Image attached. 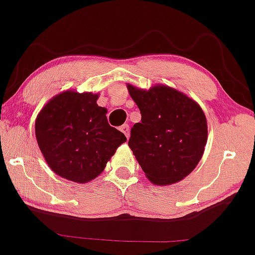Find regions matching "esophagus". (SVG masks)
I'll list each match as a JSON object with an SVG mask.
<instances>
[{
	"label": "esophagus",
	"mask_w": 255,
	"mask_h": 255,
	"mask_svg": "<svg viewBox=\"0 0 255 255\" xmlns=\"http://www.w3.org/2000/svg\"><path fill=\"white\" fill-rule=\"evenodd\" d=\"M120 130H121L122 133L125 134L127 139H128V137H129V126H128V125L121 126V127H120Z\"/></svg>",
	"instance_id": "esophagus-1"
}]
</instances>
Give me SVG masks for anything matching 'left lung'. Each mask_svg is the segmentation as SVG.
Listing matches in <instances>:
<instances>
[{
    "mask_svg": "<svg viewBox=\"0 0 255 255\" xmlns=\"http://www.w3.org/2000/svg\"><path fill=\"white\" fill-rule=\"evenodd\" d=\"M141 121L128 146L147 178L157 185L179 182L192 172L207 145V119L194 100L165 85L148 91L128 85Z\"/></svg>",
    "mask_w": 255,
    "mask_h": 255,
    "instance_id": "obj_1",
    "label": "left lung"
}]
</instances>
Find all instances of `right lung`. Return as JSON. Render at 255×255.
<instances>
[{"label": "right lung", "instance_id": "1", "mask_svg": "<svg viewBox=\"0 0 255 255\" xmlns=\"http://www.w3.org/2000/svg\"><path fill=\"white\" fill-rule=\"evenodd\" d=\"M98 95L65 91L42 108L35 121V136L48 166L58 176L77 183L96 178L124 133L108 124Z\"/></svg>", "mask_w": 255, "mask_h": 255}]
</instances>
